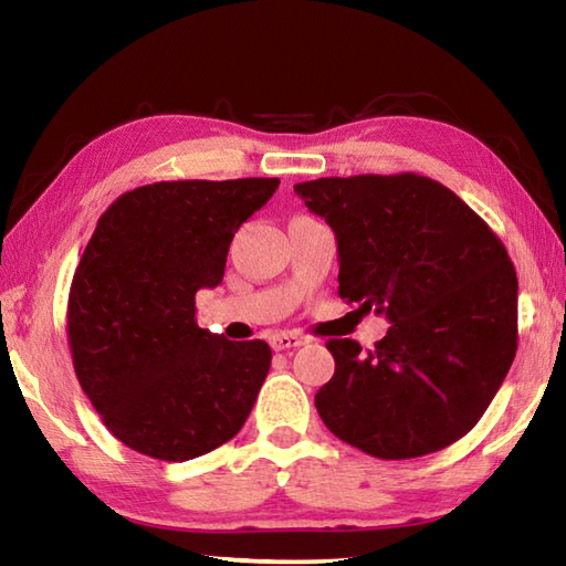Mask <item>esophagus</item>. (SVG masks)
<instances>
[{"instance_id": "obj_1", "label": "esophagus", "mask_w": 566, "mask_h": 566, "mask_svg": "<svg viewBox=\"0 0 566 566\" xmlns=\"http://www.w3.org/2000/svg\"><path fill=\"white\" fill-rule=\"evenodd\" d=\"M306 340L302 338V335H296V333H274L272 338H270V345H272V350H294V347H302Z\"/></svg>"}]
</instances>
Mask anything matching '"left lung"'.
<instances>
[{
  "label": "left lung",
  "mask_w": 566,
  "mask_h": 566,
  "mask_svg": "<svg viewBox=\"0 0 566 566\" xmlns=\"http://www.w3.org/2000/svg\"><path fill=\"white\" fill-rule=\"evenodd\" d=\"M294 191L338 240V294L391 323L367 353L328 340L323 423L379 460L467 436L518 347V276L496 233L454 191L413 172L321 177Z\"/></svg>",
  "instance_id": "obj_1"
}]
</instances>
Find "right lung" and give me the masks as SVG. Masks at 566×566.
I'll use <instances>...</instances> for the list:
<instances>
[{
	"mask_svg": "<svg viewBox=\"0 0 566 566\" xmlns=\"http://www.w3.org/2000/svg\"><path fill=\"white\" fill-rule=\"evenodd\" d=\"M276 187L155 182L102 213L72 276L67 340L82 391L130 450L195 460L248 420L272 350L199 328L197 292L221 284L235 231Z\"/></svg>",
	"mask_w": 566,
	"mask_h": 566,
	"instance_id": "add662e5",
	"label": "right lung"
}]
</instances>
